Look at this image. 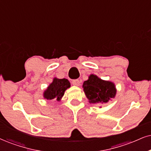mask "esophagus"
<instances>
[{
	"label": "esophagus",
	"mask_w": 151,
	"mask_h": 151,
	"mask_svg": "<svg viewBox=\"0 0 151 151\" xmlns=\"http://www.w3.org/2000/svg\"><path fill=\"white\" fill-rule=\"evenodd\" d=\"M72 84L75 86H79L80 85V81L78 80H75V81H72Z\"/></svg>",
	"instance_id": "1"
}]
</instances>
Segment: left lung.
Masks as SVG:
<instances>
[{
	"instance_id": "left-lung-1",
	"label": "left lung",
	"mask_w": 151,
	"mask_h": 151,
	"mask_svg": "<svg viewBox=\"0 0 151 151\" xmlns=\"http://www.w3.org/2000/svg\"><path fill=\"white\" fill-rule=\"evenodd\" d=\"M83 88L90 104L94 105L108 103L115 98L117 92L113 82L104 81L94 74L83 83Z\"/></svg>"
}]
</instances>
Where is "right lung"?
<instances>
[{
    "mask_svg": "<svg viewBox=\"0 0 151 151\" xmlns=\"http://www.w3.org/2000/svg\"><path fill=\"white\" fill-rule=\"evenodd\" d=\"M70 87V83L66 78L59 79L54 78L52 82L43 92V97L47 100L56 99L60 101L65 91Z\"/></svg>",
    "mask_w": 151,
    "mask_h": 151,
    "instance_id": "add662e5",
    "label": "right lung"
}]
</instances>
